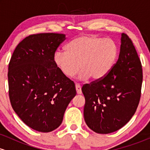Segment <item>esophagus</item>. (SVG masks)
<instances>
[{
  "label": "esophagus",
  "instance_id": "obj_1",
  "mask_svg": "<svg viewBox=\"0 0 150 150\" xmlns=\"http://www.w3.org/2000/svg\"><path fill=\"white\" fill-rule=\"evenodd\" d=\"M75 88H76L77 93L78 94H82V89H81V86L79 85V84H76L75 85Z\"/></svg>",
  "mask_w": 150,
  "mask_h": 150
}]
</instances>
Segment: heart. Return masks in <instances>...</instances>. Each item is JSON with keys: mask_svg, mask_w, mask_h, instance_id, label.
I'll use <instances>...</instances> for the list:
<instances>
[{"mask_svg": "<svg viewBox=\"0 0 150 150\" xmlns=\"http://www.w3.org/2000/svg\"><path fill=\"white\" fill-rule=\"evenodd\" d=\"M118 44L110 39L82 35L65 46V52L58 51L53 56L58 68L68 78L73 77L81 67L80 80L104 79L113 69L118 57Z\"/></svg>", "mask_w": 150, "mask_h": 150, "instance_id": "1", "label": "heart"}]
</instances>
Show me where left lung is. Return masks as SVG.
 <instances>
[{"label": "left lung", "mask_w": 150, "mask_h": 150, "mask_svg": "<svg viewBox=\"0 0 150 150\" xmlns=\"http://www.w3.org/2000/svg\"><path fill=\"white\" fill-rule=\"evenodd\" d=\"M142 83L140 60L131 39L122 33L119 57L111 71L102 80L82 86L87 126L100 134L124 126L138 106Z\"/></svg>", "instance_id": "left-lung-1"}]
</instances>
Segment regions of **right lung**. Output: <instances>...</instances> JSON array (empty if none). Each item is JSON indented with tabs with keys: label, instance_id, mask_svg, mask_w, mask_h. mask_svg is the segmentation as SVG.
Wrapping results in <instances>:
<instances>
[{
	"label": "right lung",
	"instance_id": "obj_1",
	"mask_svg": "<svg viewBox=\"0 0 150 150\" xmlns=\"http://www.w3.org/2000/svg\"><path fill=\"white\" fill-rule=\"evenodd\" d=\"M65 35L41 33L28 36L15 48L8 65L12 107L26 125L42 132L60 126L70 101L76 95L73 81L58 68L53 56Z\"/></svg>",
	"mask_w": 150,
	"mask_h": 150
}]
</instances>
